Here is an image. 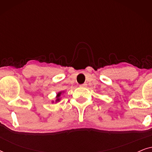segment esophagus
<instances>
[{
    "label": "esophagus",
    "instance_id": "esophagus-1",
    "mask_svg": "<svg viewBox=\"0 0 152 152\" xmlns=\"http://www.w3.org/2000/svg\"><path fill=\"white\" fill-rule=\"evenodd\" d=\"M86 86H87L86 83H84V84L80 85V87H82V88H85V87H86Z\"/></svg>",
    "mask_w": 152,
    "mask_h": 152
}]
</instances>
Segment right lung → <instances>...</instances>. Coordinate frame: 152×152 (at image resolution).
I'll use <instances>...</instances> for the list:
<instances>
[{
	"instance_id": "1",
	"label": "right lung",
	"mask_w": 152,
	"mask_h": 152,
	"mask_svg": "<svg viewBox=\"0 0 152 152\" xmlns=\"http://www.w3.org/2000/svg\"><path fill=\"white\" fill-rule=\"evenodd\" d=\"M63 93V92H59V93H58L57 94V96H56V100H55V102H59V101H60V99H61V98H59L60 97V96H61V93Z\"/></svg>"
}]
</instances>
